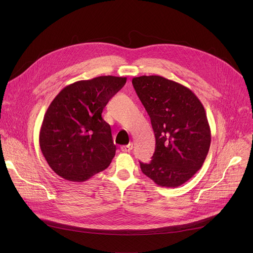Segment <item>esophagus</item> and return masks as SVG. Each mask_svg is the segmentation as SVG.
I'll return each mask as SVG.
<instances>
[{
  "mask_svg": "<svg viewBox=\"0 0 253 253\" xmlns=\"http://www.w3.org/2000/svg\"><path fill=\"white\" fill-rule=\"evenodd\" d=\"M132 149H133V143H128V144H126V145H122L121 147V151L122 152H125V153H127V152H130Z\"/></svg>",
  "mask_w": 253,
  "mask_h": 253,
  "instance_id": "34e87169",
  "label": "esophagus"
}]
</instances>
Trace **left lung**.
Segmentation results:
<instances>
[{
    "mask_svg": "<svg viewBox=\"0 0 253 253\" xmlns=\"http://www.w3.org/2000/svg\"><path fill=\"white\" fill-rule=\"evenodd\" d=\"M132 84L147 110L156 138L153 160L142 173L160 187L177 188L194 176L207 157L211 131L195 93L161 76H141Z\"/></svg>",
    "mask_w": 253,
    "mask_h": 253,
    "instance_id": "left-lung-1",
    "label": "left lung"
}]
</instances>
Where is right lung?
Returning <instances> with one entry per match:
<instances>
[{
  "label": "right lung",
  "mask_w": 253,
  "mask_h": 253,
  "mask_svg": "<svg viewBox=\"0 0 253 253\" xmlns=\"http://www.w3.org/2000/svg\"><path fill=\"white\" fill-rule=\"evenodd\" d=\"M126 77L100 76L65 86L47 109L39 142L50 168L82 182L109 167L116 155L111 126L101 117Z\"/></svg>",
  "instance_id": "obj_1"
}]
</instances>
